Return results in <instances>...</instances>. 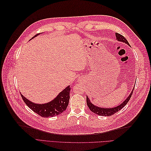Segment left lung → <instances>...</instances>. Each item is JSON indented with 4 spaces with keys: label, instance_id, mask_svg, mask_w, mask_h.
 I'll list each match as a JSON object with an SVG mask.
<instances>
[{
    "label": "left lung",
    "instance_id": "1",
    "mask_svg": "<svg viewBox=\"0 0 151 151\" xmlns=\"http://www.w3.org/2000/svg\"><path fill=\"white\" fill-rule=\"evenodd\" d=\"M116 37V40L118 41H120V42H122L123 43H125L126 44H127L128 45H130L129 43L128 42V41L126 40V38H125V37L123 36H122V35L119 34V33H115ZM134 88L132 90V91L131 92V93L130 94L129 96L124 101H123L121 104H120L119 106H117L115 108H99L98 106H96L93 104H92L91 103L90 100L89 99V98L86 96V102H87V104L90 110L91 111H93L94 113L96 114V115H100V116H111L113 115V114H115V113L118 112L120 109H122L123 107H124L125 105L127 104V103L129 102V101L130 100L132 94H133V91H134Z\"/></svg>",
    "mask_w": 151,
    "mask_h": 151
}]
</instances>
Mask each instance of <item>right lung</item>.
I'll return each mask as SVG.
<instances>
[{
    "label": "right lung",
    "mask_w": 151,
    "mask_h": 151,
    "mask_svg": "<svg viewBox=\"0 0 151 151\" xmlns=\"http://www.w3.org/2000/svg\"><path fill=\"white\" fill-rule=\"evenodd\" d=\"M39 34L36 35L32 38L36 37ZM70 91V86H68L61 93H59L57 96L52 101L42 104L32 103L29 100L24 97V96H22L21 94V95L24 102L31 110L41 116L47 118L60 115L65 110L68 104V101H69Z\"/></svg>",
    "instance_id": "1"
}]
</instances>
